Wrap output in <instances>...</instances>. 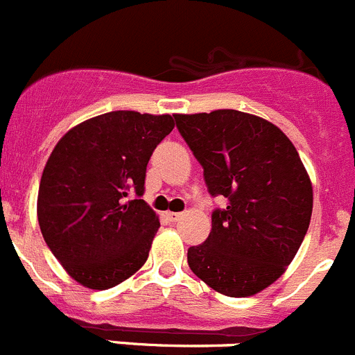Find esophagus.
<instances>
[{
	"mask_svg": "<svg viewBox=\"0 0 355 355\" xmlns=\"http://www.w3.org/2000/svg\"><path fill=\"white\" fill-rule=\"evenodd\" d=\"M181 212H167V218L171 219V221H180L181 219Z\"/></svg>",
	"mask_w": 355,
	"mask_h": 355,
	"instance_id": "1",
	"label": "esophagus"
}]
</instances>
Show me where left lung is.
Returning <instances> with one entry per match:
<instances>
[{
  "mask_svg": "<svg viewBox=\"0 0 355 355\" xmlns=\"http://www.w3.org/2000/svg\"><path fill=\"white\" fill-rule=\"evenodd\" d=\"M204 168L214 209L207 241L188 249L191 272L209 288L245 298L268 288L298 252L312 216V183L279 127L237 110L174 114Z\"/></svg>",
  "mask_w": 355,
  "mask_h": 355,
  "instance_id": "1",
  "label": "left lung"
}]
</instances>
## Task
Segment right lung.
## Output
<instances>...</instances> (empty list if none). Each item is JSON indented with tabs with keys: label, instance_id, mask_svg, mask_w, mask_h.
<instances>
[{
	"label": "right lung",
	"instance_id": "obj_1",
	"mask_svg": "<svg viewBox=\"0 0 355 355\" xmlns=\"http://www.w3.org/2000/svg\"><path fill=\"white\" fill-rule=\"evenodd\" d=\"M172 129L171 114L111 111L73 127L53 148L38 223L52 254L85 288H113L146 263L160 226L141 198L146 167Z\"/></svg>",
	"mask_w": 355,
	"mask_h": 355
}]
</instances>
